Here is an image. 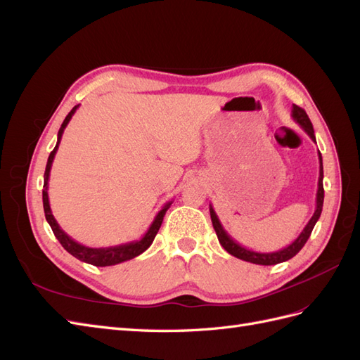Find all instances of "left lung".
Segmentation results:
<instances>
[{"label": "left lung", "mask_w": 360, "mask_h": 360, "mask_svg": "<svg viewBox=\"0 0 360 360\" xmlns=\"http://www.w3.org/2000/svg\"><path fill=\"white\" fill-rule=\"evenodd\" d=\"M291 117L294 122H296L304 132L309 135V138L315 143V135H314V127L311 120L308 117V114L304 112V110H302L300 106L292 105L291 110ZM319 160H320V177H319V189H317V198H315V212L312 214V217L309 219V222L307 224V226L303 228V231L299 234V237L294 240L291 245H288L287 248L276 250V252H255V250H250L245 246H242L240 243H237L234 238L228 234L224 226L217 217L216 212L213 210V207L210 204V217H212V224L217 236V240L222 245V248L226 250L228 254L234 255L236 258H240L243 261H248V263H254V264H261V266H274V264H279L284 263V261L292 258L296 255L299 250L304 246L307 240L309 238L315 224L320 219V214L323 210V201H324V189H323V158L321 153L319 151Z\"/></svg>", "instance_id": "obj_1"}]
</instances>
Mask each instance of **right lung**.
I'll return each mask as SVG.
<instances>
[{"mask_svg":"<svg viewBox=\"0 0 360 360\" xmlns=\"http://www.w3.org/2000/svg\"><path fill=\"white\" fill-rule=\"evenodd\" d=\"M79 105H76L73 110L68 114V117L64 118V122L58 130V138H57V146L51 151V155L48 158V163H46V169H45V183H43V210H45V216H46V221L51 225L53 234L58 238V242L61 243V246L68 250L69 254H72L75 258H78L84 263H89L97 267H106V266H115L118 263H123V261L127 259H132L138 255H141L150 248V245L153 243L155 237L159 231V228L162 225L163 221V216H165L167 210L169 209V205L172 204V201L167 202L165 205L162 207V210L156 214V217L151 222L150 228L147 230V233L139 238V240L135 242H130V243H124V245H117V246H110V248H89V246H84L78 242H75L70 236H68L61 230V226L58 225V222L56 221V217H53L52 212H51V205H49V198H48V181H49V172H51V167H52V162L53 158H56V153L58 150V144L61 141L63 132L66 126L69 124L72 115L78 110Z\"/></svg>","mask_w":360,"mask_h":360,"instance_id":"obj_1","label":"right lung"}]
</instances>
